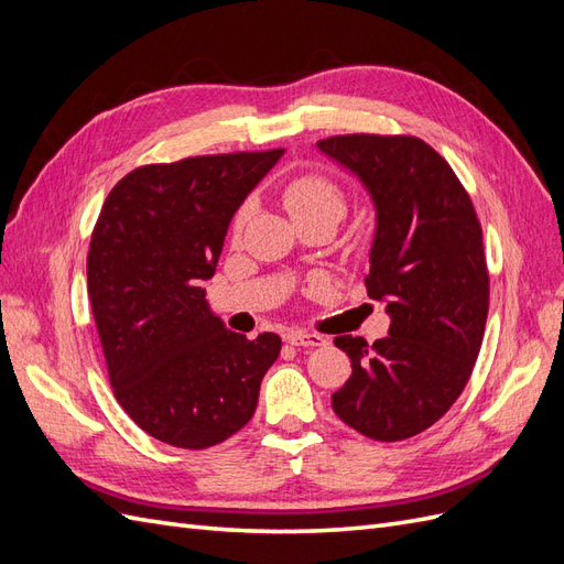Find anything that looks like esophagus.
Listing matches in <instances>:
<instances>
[{
    "mask_svg": "<svg viewBox=\"0 0 564 564\" xmlns=\"http://www.w3.org/2000/svg\"><path fill=\"white\" fill-rule=\"evenodd\" d=\"M286 340L292 346H305V348H317V346L327 344V340H324L319 334H311V332H289Z\"/></svg>",
    "mask_w": 564,
    "mask_h": 564,
    "instance_id": "34e87169",
    "label": "esophagus"
}]
</instances>
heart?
I'll return each mask as SVG.
<instances>
[{"instance_id":"b5f03b06","label":"heart","mask_w":564,"mask_h":564,"mask_svg":"<svg viewBox=\"0 0 564 564\" xmlns=\"http://www.w3.org/2000/svg\"><path fill=\"white\" fill-rule=\"evenodd\" d=\"M282 202L286 212L292 214L296 224H308V220H332L336 226L346 216L348 199L344 187L336 181L322 174H299L286 181L282 187ZM253 214V202L247 199L232 218V232L240 235L247 220Z\"/></svg>"}]
</instances>
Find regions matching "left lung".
I'll return each instance as SVG.
<instances>
[{"label":"left lung","mask_w":564,"mask_h":564,"mask_svg":"<svg viewBox=\"0 0 564 564\" xmlns=\"http://www.w3.org/2000/svg\"><path fill=\"white\" fill-rule=\"evenodd\" d=\"M365 183L377 209L367 294L388 336H336L352 373L332 395L365 437H414L449 412L482 346L489 272L473 202L445 158L416 135L348 133L317 143Z\"/></svg>","instance_id":"left-lung-1"}]
</instances>
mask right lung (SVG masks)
Returning <instances> with one entry per match:
<instances>
[{
    "label": "right lung",
    "mask_w": 564,
    "mask_h": 564,
    "mask_svg": "<svg viewBox=\"0 0 564 564\" xmlns=\"http://www.w3.org/2000/svg\"><path fill=\"white\" fill-rule=\"evenodd\" d=\"M263 152L133 169L106 197L87 256L89 301L117 402L141 431L207 449L256 412L282 340L228 332L207 303L230 218L275 162Z\"/></svg>",
    "instance_id": "1"
}]
</instances>
